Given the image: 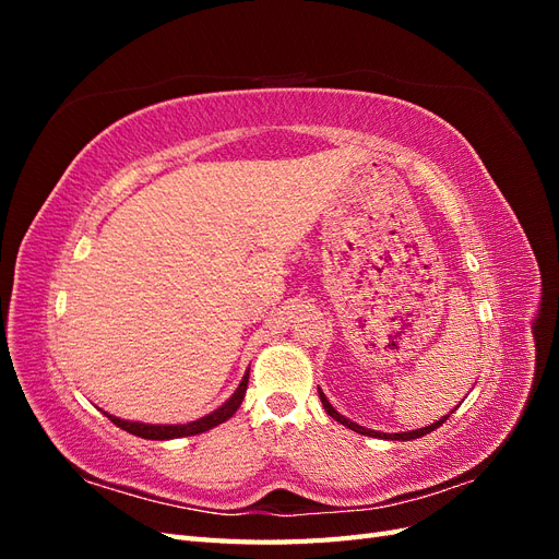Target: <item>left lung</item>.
Wrapping results in <instances>:
<instances>
[{"label":"left lung","instance_id":"obj_1","mask_svg":"<svg viewBox=\"0 0 559 559\" xmlns=\"http://www.w3.org/2000/svg\"><path fill=\"white\" fill-rule=\"evenodd\" d=\"M319 399H321V405H324V411L335 419V421H341V425H345L347 429H352V431H357V433H364V436H373V438H389V441H413V438H421V436H427V433H431V431H436L438 427L443 425V421L450 417H443V419H438V421H433V425H429V427H425V429H415V431H403V433H382V431H373V429H366V427H359V425H354L352 419H347V417H343L341 413H337L333 405L329 403V399L324 396V392H321L319 389Z\"/></svg>","mask_w":559,"mask_h":559}]
</instances>
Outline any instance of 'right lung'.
Masks as SVG:
<instances>
[{
	"label": "right lung",
	"instance_id": "obj_1",
	"mask_svg": "<svg viewBox=\"0 0 559 559\" xmlns=\"http://www.w3.org/2000/svg\"><path fill=\"white\" fill-rule=\"evenodd\" d=\"M247 382H249V373L242 378L240 386L235 389V394L222 405V408H216L214 413L200 417L195 421H189V425H142V421H126L121 417H114L109 413H105L116 427H121L123 431L132 433V436H140V438H148V441H170V438H181V436H195L202 431H210L212 427L224 425L226 419H230L235 415V411L240 408V403L245 399L247 392Z\"/></svg>",
	"mask_w": 559,
	"mask_h": 559
}]
</instances>
